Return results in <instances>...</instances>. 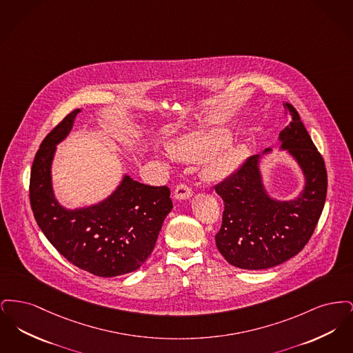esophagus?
<instances>
[{
    "instance_id": "34e87169",
    "label": "esophagus",
    "mask_w": 353,
    "mask_h": 353,
    "mask_svg": "<svg viewBox=\"0 0 353 353\" xmlns=\"http://www.w3.org/2000/svg\"><path fill=\"white\" fill-rule=\"evenodd\" d=\"M192 194H193L192 188L185 184L179 185V186L176 188V190H174V199H176V200H180V201H181V200H186V199H190Z\"/></svg>"
}]
</instances>
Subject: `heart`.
<instances>
[{
	"label": "heart",
	"mask_w": 353,
	"mask_h": 353,
	"mask_svg": "<svg viewBox=\"0 0 353 353\" xmlns=\"http://www.w3.org/2000/svg\"><path fill=\"white\" fill-rule=\"evenodd\" d=\"M230 139L232 134L226 130H214L206 134H188L177 139L172 144L170 150L174 156L180 159L200 161L226 145ZM242 156L243 151L241 147L223 148L209 159L205 167V177L208 180H219L226 177L236 168Z\"/></svg>",
	"instance_id": "b5f03b06"
}]
</instances>
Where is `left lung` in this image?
Returning a JSON list of instances; mask_svg holds the SVG:
<instances>
[{"label":"left lung","instance_id":"8db88e82","mask_svg":"<svg viewBox=\"0 0 353 353\" xmlns=\"http://www.w3.org/2000/svg\"><path fill=\"white\" fill-rule=\"evenodd\" d=\"M283 105L290 121L279 134V148L291 154L302 169L301 194L281 201L268 193L259 164L270 148L249 157L232 176L216 185L225 205L216 245L222 256L239 269H270L295 256L310 241L324 208V160L298 111L290 103Z\"/></svg>","mask_w":353,"mask_h":353}]
</instances>
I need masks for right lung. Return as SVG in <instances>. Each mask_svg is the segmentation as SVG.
Instances as JSON below:
<instances>
[{
  "label": "right lung",
  "mask_w": 353,
  "mask_h": 353,
  "mask_svg": "<svg viewBox=\"0 0 353 353\" xmlns=\"http://www.w3.org/2000/svg\"><path fill=\"white\" fill-rule=\"evenodd\" d=\"M79 112H70L43 139L30 173V205L39 229L68 262L112 278L147 261L173 203L167 186L141 184L124 174L103 201L78 209L62 206L54 194L51 164L57 145L68 137Z\"/></svg>",
  "instance_id": "right-lung-1"
}]
</instances>
